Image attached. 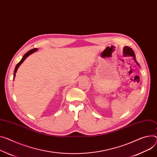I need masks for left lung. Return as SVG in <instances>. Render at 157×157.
Segmentation results:
<instances>
[{
  "mask_svg": "<svg viewBox=\"0 0 157 157\" xmlns=\"http://www.w3.org/2000/svg\"><path fill=\"white\" fill-rule=\"evenodd\" d=\"M123 53L125 56H131L132 57L135 58V62H136V58H135V53L133 52V50H132V48L128 47V46H125L124 47V49H123ZM137 63V62H136ZM138 65H139V64L138 63Z\"/></svg>",
  "mask_w": 157,
  "mask_h": 157,
  "instance_id": "8db88e82",
  "label": "left lung"
}]
</instances>
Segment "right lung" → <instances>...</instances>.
Instances as JSON below:
<instances>
[{
	"mask_svg": "<svg viewBox=\"0 0 157 157\" xmlns=\"http://www.w3.org/2000/svg\"><path fill=\"white\" fill-rule=\"evenodd\" d=\"M38 49L37 48H33V49H32V50H29V52H28L25 55L23 56V57H22V58L21 59V61L17 64V65H16V68H15V70H14V78L15 77V75H16V71H17V68H19V67L21 65V64L25 61V59L29 56V55H30L31 54H32L33 53H34V52H36V51Z\"/></svg>",
	"mask_w": 157,
	"mask_h": 157,
	"instance_id": "right-lung-1",
	"label": "right lung"
}]
</instances>
